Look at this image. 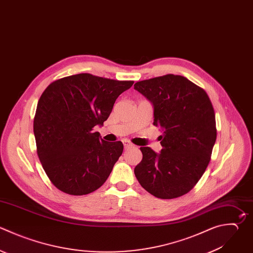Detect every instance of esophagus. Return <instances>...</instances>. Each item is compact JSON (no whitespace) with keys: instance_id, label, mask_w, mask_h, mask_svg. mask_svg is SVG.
<instances>
[{"instance_id":"1","label":"esophagus","mask_w":253,"mask_h":253,"mask_svg":"<svg viewBox=\"0 0 253 253\" xmlns=\"http://www.w3.org/2000/svg\"><path fill=\"white\" fill-rule=\"evenodd\" d=\"M123 143H124V145H125V148H128V147H132V146H133V144L130 143L127 139H124V140H123Z\"/></svg>"}]
</instances>
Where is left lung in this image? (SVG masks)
I'll return each mask as SVG.
<instances>
[{
	"instance_id": "obj_1",
	"label": "left lung",
	"mask_w": 253,
	"mask_h": 253,
	"mask_svg": "<svg viewBox=\"0 0 253 253\" xmlns=\"http://www.w3.org/2000/svg\"><path fill=\"white\" fill-rule=\"evenodd\" d=\"M153 106V125L160 126L162 149L140 147L134 168L142 188L156 198L187 194L204 174L216 138L215 117L207 93L187 78L168 74L134 84Z\"/></svg>"
}]
</instances>
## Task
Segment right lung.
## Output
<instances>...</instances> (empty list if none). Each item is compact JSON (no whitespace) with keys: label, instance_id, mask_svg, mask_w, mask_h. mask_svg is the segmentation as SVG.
I'll return each mask as SVG.
<instances>
[{"label":"right lung","instance_id":"add662e5","mask_svg":"<svg viewBox=\"0 0 253 253\" xmlns=\"http://www.w3.org/2000/svg\"><path fill=\"white\" fill-rule=\"evenodd\" d=\"M132 84L81 73L54 81L42 93L34 132L40 160L57 189L82 196L106 182L124 144L105 141L93 128L104 125Z\"/></svg>","mask_w":253,"mask_h":253}]
</instances>
